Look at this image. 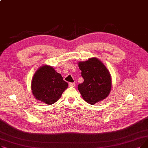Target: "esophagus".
<instances>
[{"label":"esophagus","mask_w":148,"mask_h":148,"mask_svg":"<svg viewBox=\"0 0 148 148\" xmlns=\"http://www.w3.org/2000/svg\"><path fill=\"white\" fill-rule=\"evenodd\" d=\"M69 86L71 87H75V83H69Z\"/></svg>","instance_id":"34e87169"}]
</instances>
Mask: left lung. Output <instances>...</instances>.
Here are the masks:
<instances>
[{"label":"left lung","mask_w":148,"mask_h":148,"mask_svg":"<svg viewBox=\"0 0 148 148\" xmlns=\"http://www.w3.org/2000/svg\"><path fill=\"white\" fill-rule=\"evenodd\" d=\"M78 64L84 79L78 89L85 101L93 105L107 97L112 89V78L102 62L92 58Z\"/></svg>","instance_id":"8db88e82"}]
</instances>
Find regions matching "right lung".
Segmentation results:
<instances>
[{
  "mask_svg": "<svg viewBox=\"0 0 148 148\" xmlns=\"http://www.w3.org/2000/svg\"><path fill=\"white\" fill-rule=\"evenodd\" d=\"M68 86V83L63 80L61 74L47 65L37 70L31 83L35 98L49 105L56 102Z\"/></svg>",
  "mask_w": 148,
  "mask_h": 148,
  "instance_id": "right-lung-1",
  "label": "right lung"
}]
</instances>
